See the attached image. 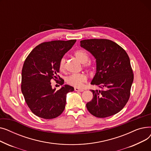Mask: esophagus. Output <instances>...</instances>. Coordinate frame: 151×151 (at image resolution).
Returning a JSON list of instances; mask_svg holds the SVG:
<instances>
[{"mask_svg":"<svg viewBox=\"0 0 151 151\" xmlns=\"http://www.w3.org/2000/svg\"><path fill=\"white\" fill-rule=\"evenodd\" d=\"M75 91H79V92H83L84 89H81V88H75Z\"/></svg>","mask_w":151,"mask_h":151,"instance_id":"34e87169","label":"esophagus"}]
</instances>
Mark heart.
<instances>
[{
  "mask_svg": "<svg viewBox=\"0 0 151 151\" xmlns=\"http://www.w3.org/2000/svg\"><path fill=\"white\" fill-rule=\"evenodd\" d=\"M75 57L83 63V67L88 68H93V63L89 60V54L85 51L78 50L74 52ZM66 66V59L65 58H62L59 62V68L61 71H64ZM87 80V76L84 73H74L70 75L66 78V82L68 84L76 87L81 88L83 83Z\"/></svg>",
  "mask_w": 151,
  "mask_h": 151,
  "instance_id": "obj_1",
  "label": "heart"
}]
</instances>
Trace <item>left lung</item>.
<instances>
[{
	"label": "left lung",
	"instance_id": "obj_1",
	"mask_svg": "<svg viewBox=\"0 0 151 151\" xmlns=\"http://www.w3.org/2000/svg\"><path fill=\"white\" fill-rule=\"evenodd\" d=\"M80 46L96 59L97 71L91 82L101 90H91L93 99L86 104L89 113L104 118L116 114L125 106L133 81L129 55L121 46L107 39H87Z\"/></svg>",
	"mask_w": 151,
	"mask_h": 151
}]
</instances>
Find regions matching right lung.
Instances as JSON below:
<instances>
[{"mask_svg":"<svg viewBox=\"0 0 151 151\" xmlns=\"http://www.w3.org/2000/svg\"><path fill=\"white\" fill-rule=\"evenodd\" d=\"M76 40L46 42L37 46L26 59L22 69L21 91L30 111L35 115L51 119L60 115L65 109L67 93L74 91L65 85L56 91L51 80L59 84L63 81L58 75L59 62Z\"/></svg>","mask_w":151,"mask_h":151,"instance_id":"1","label":"right lung"}]
</instances>
